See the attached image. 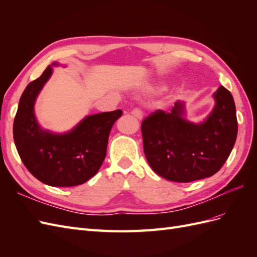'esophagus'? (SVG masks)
<instances>
[{"instance_id":"obj_1","label":"esophagus","mask_w":257,"mask_h":257,"mask_svg":"<svg viewBox=\"0 0 257 257\" xmlns=\"http://www.w3.org/2000/svg\"><path fill=\"white\" fill-rule=\"evenodd\" d=\"M132 114H133L134 116H135V118H137V119H139V120H141L142 118H143V111L141 110V109H139V108H134V109L133 110H132Z\"/></svg>"}]
</instances>
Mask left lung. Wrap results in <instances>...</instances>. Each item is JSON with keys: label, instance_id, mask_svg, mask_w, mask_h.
Segmentation results:
<instances>
[{"label": "left lung", "instance_id": "8db88e82", "mask_svg": "<svg viewBox=\"0 0 257 257\" xmlns=\"http://www.w3.org/2000/svg\"><path fill=\"white\" fill-rule=\"evenodd\" d=\"M212 112L201 123L184 118V103L176 102L170 112L157 110L144 119V151L159 176L175 182H191L219 172L234 148L238 122L231 93L214 92Z\"/></svg>", "mask_w": 257, "mask_h": 257}]
</instances>
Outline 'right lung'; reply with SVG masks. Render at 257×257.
I'll use <instances>...</instances> for the list:
<instances>
[{
    "label": "right lung",
    "instance_id": "add662e5",
    "mask_svg": "<svg viewBox=\"0 0 257 257\" xmlns=\"http://www.w3.org/2000/svg\"><path fill=\"white\" fill-rule=\"evenodd\" d=\"M53 63L30 82L19 100L14 120V141L23 164L41 182L75 186L95 176L106 157L108 137L122 110L88 115L65 134L43 130L34 114L38 93L52 74Z\"/></svg>",
    "mask_w": 257,
    "mask_h": 257
}]
</instances>
